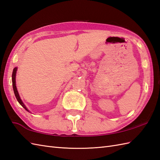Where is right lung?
I'll list each match as a JSON object with an SVG mask.
<instances>
[{
	"label": "right lung",
	"mask_w": 160,
	"mask_h": 160,
	"mask_svg": "<svg viewBox=\"0 0 160 160\" xmlns=\"http://www.w3.org/2000/svg\"><path fill=\"white\" fill-rule=\"evenodd\" d=\"M17 70H18V68H17V67H15V68H13V72H12V86H13V92H14V94H15L16 98V99H17V101H18L19 103H20L21 105H22V107H23L24 109H25L27 112H30L29 110L27 108L25 105L24 104V102H22V101L21 100V98H20V95H19V93H18V90H17L16 84V76Z\"/></svg>",
	"instance_id": "1"
}]
</instances>
